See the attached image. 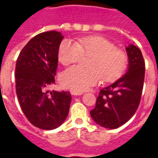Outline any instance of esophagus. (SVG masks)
<instances>
[{
  "instance_id": "1",
  "label": "esophagus",
  "mask_w": 158,
  "mask_h": 158,
  "mask_svg": "<svg viewBox=\"0 0 158 158\" xmlns=\"http://www.w3.org/2000/svg\"><path fill=\"white\" fill-rule=\"evenodd\" d=\"M70 93L73 95V96H80V95H83V92L81 91H76V90H70Z\"/></svg>"
}]
</instances>
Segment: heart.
I'll return each instance as SVG.
<instances>
[{
    "label": "heart",
    "instance_id": "heart-1",
    "mask_svg": "<svg viewBox=\"0 0 158 158\" xmlns=\"http://www.w3.org/2000/svg\"><path fill=\"white\" fill-rule=\"evenodd\" d=\"M83 56H90L89 68L72 67L62 73L61 81L64 87L76 91H84L101 82L109 83L119 79L125 72L128 56L102 36H88L77 43L64 40L58 49V59L63 65L79 62Z\"/></svg>",
    "mask_w": 158,
    "mask_h": 158
}]
</instances>
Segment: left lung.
<instances>
[{
	"instance_id": "1",
	"label": "left lung",
	"mask_w": 158,
	"mask_h": 158,
	"mask_svg": "<svg viewBox=\"0 0 158 158\" xmlns=\"http://www.w3.org/2000/svg\"><path fill=\"white\" fill-rule=\"evenodd\" d=\"M129 69L113 85L101 89L95 108L90 111L93 120L102 127L117 129L131 118L138 108L141 98L145 61L137 46L126 47Z\"/></svg>"
}]
</instances>
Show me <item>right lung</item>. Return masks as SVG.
<instances>
[{
    "mask_svg": "<svg viewBox=\"0 0 158 158\" xmlns=\"http://www.w3.org/2000/svg\"><path fill=\"white\" fill-rule=\"evenodd\" d=\"M63 36L56 31L40 33L30 40L16 62V93L26 118L45 130L57 128L69 112V91H49L55 84L58 49Z\"/></svg>",
    "mask_w": 158,
    "mask_h": 158,
    "instance_id": "obj_1",
    "label": "right lung"
}]
</instances>
